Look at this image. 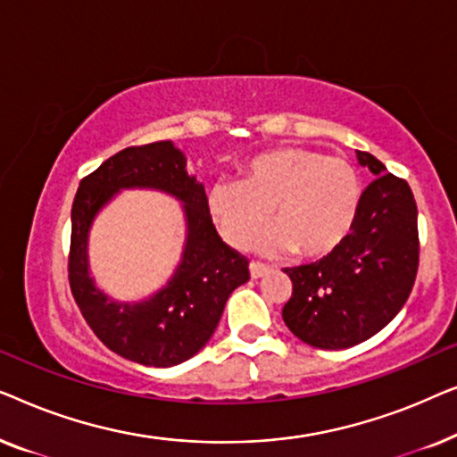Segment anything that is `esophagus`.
Instances as JSON below:
<instances>
[{
	"label": "esophagus",
	"instance_id": "obj_1",
	"mask_svg": "<svg viewBox=\"0 0 457 457\" xmlns=\"http://www.w3.org/2000/svg\"><path fill=\"white\" fill-rule=\"evenodd\" d=\"M268 272H270V268L264 264H258V262H252V264H249V274H252V278H262L266 277Z\"/></svg>",
	"mask_w": 457,
	"mask_h": 457
}]
</instances>
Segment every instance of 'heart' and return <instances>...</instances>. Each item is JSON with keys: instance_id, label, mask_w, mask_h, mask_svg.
<instances>
[{"instance_id": "1", "label": "heart", "mask_w": 457, "mask_h": 457, "mask_svg": "<svg viewBox=\"0 0 457 457\" xmlns=\"http://www.w3.org/2000/svg\"><path fill=\"white\" fill-rule=\"evenodd\" d=\"M361 204V180L343 158L305 147H280L255 155L241 180H218L208 212L228 245L245 247L266 228L264 253L295 252L302 258L335 253L352 233Z\"/></svg>"}]
</instances>
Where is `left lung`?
Listing matches in <instances>:
<instances>
[{"label": "left lung", "instance_id": "8db88e82", "mask_svg": "<svg viewBox=\"0 0 457 457\" xmlns=\"http://www.w3.org/2000/svg\"><path fill=\"white\" fill-rule=\"evenodd\" d=\"M370 170L358 218L335 253L287 268L293 295L283 320L318 349H347L383 330L403 308L418 272V208L405 180L383 162L355 152Z\"/></svg>", "mask_w": 457, "mask_h": 457}]
</instances>
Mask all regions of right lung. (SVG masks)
Listing matches in <instances>:
<instances>
[{
  "instance_id": "obj_1",
  "label": "right lung",
  "mask_w": 457,
  "mask_h": 457,
  "mask_svg": "<svg viewBox=\"0 0 457 457\" xmlns=\"http://www.w3.org/2000/svg\"><path fill=\"white\" fill-rule=\"evenodd\" d=\"M166 192L184 204L186 243L173 277L152 296L120 303L99 290L88 268V233L120 190ZM68 278L85 320L112 352L135 364L170 368L204 349L220 322L227 299L247 283V260L216 233L208 197L172 141L127 147L80 180L72 204Z\"/></svg>"
}]
</instances>
